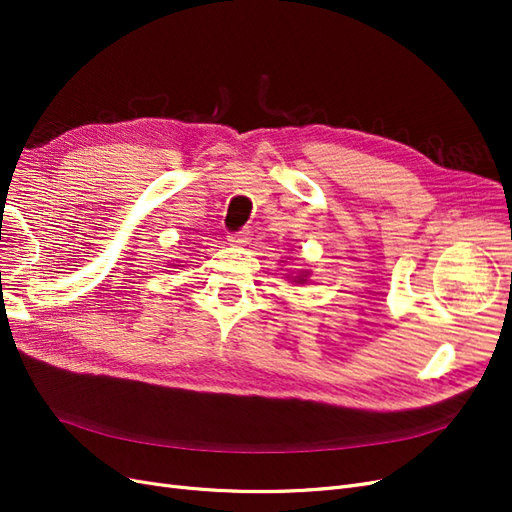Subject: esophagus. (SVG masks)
<instances>
[{
    "instance_id": "1",
    "label": "esophagus",
    "mask_w": 512,
    "mask_h": 512,
    "mask_svg": "<svg viewBox=\"0 0 512 512\" xmlns=\"http://www.w3.org/2000/svg\"><path fill=\"white\" fill-rule=\"evenodd\" d=\"M250 239H252L250 230H239V232H232V235H228L230 245H247L250 243Z\"/></svg>"
}]
</instances>
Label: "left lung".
I'll use <instances>...</instances> for the list:
<instances>
[{
    "label": "left lung",
    "mask_w": 512,
    "mask_h": 512,
    "mask_svg": "<svg viewBox=\"0 0 512 512\" xmlns=\"http://www.w3.org/2000/svg\"><path fill=\"white\" fill-rule=\"evenodd\" d=\"M305 277H307V271H305V273L301 271V273L297 275V280H294V282H297V284H303V282H305Z\"/></svg>",
    "instance_id": "8db88e82"
}]
</instances>
